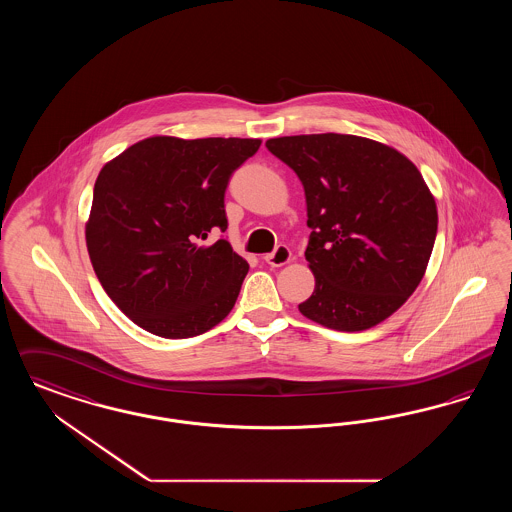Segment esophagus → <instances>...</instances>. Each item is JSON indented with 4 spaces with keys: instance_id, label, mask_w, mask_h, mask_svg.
<instances>
[{
    "instance_id": "obj_1",
    "label": "esophagus",
    "mask_w": 512,
    "mask_h": 512,
    "mask_svg": "<svg viewBox=\"0 0 512 512\" xmlns=\"http://www.w3.org/2000/svg\"><path fill=\"white\" fill-rule=\"evenodd\" d=\"M265 261L270 267H284L292 261V251H290L288 245H278L272 253H268Z\"/></svg>"
}]
</instances>
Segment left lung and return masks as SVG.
<instances>
[{"label":"left lung","mask_w":512,"mask_h":512,"mask_svg":"<svg viewBox=\"0 0 512 512\" xmlns=\"http://www.w3.org/2000/svg\"><path fill=\"white\" fill-rule=\"evenodd\" d=\"M305 190V259L315 292L303 317L361 332L393 315L420 284L438 232L436 199L397 149L351 134L267 140Z\"/></svg>","instance_id":"left-lung-1"}]
</instances>
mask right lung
I'll return each instance as SVG.
<instances>
[{
	"mask_svg": "<svg viewBox=\"0 0 512 512\" xmlns=\"http://www.w3.org/2000/svg\"><path fill=\"white\" fill-rule=\"evenodd\" d=\"M261 140L153 136L99 171L86 245L103 290L147 332L194 338L232 311L249 265L226 240L224 192Z\"/></svg>",
	"mask_w": 512,
	"mask_h": 512,
	"instance_id": "obj_1",
	"label": "right lung"
}]
</instances>
